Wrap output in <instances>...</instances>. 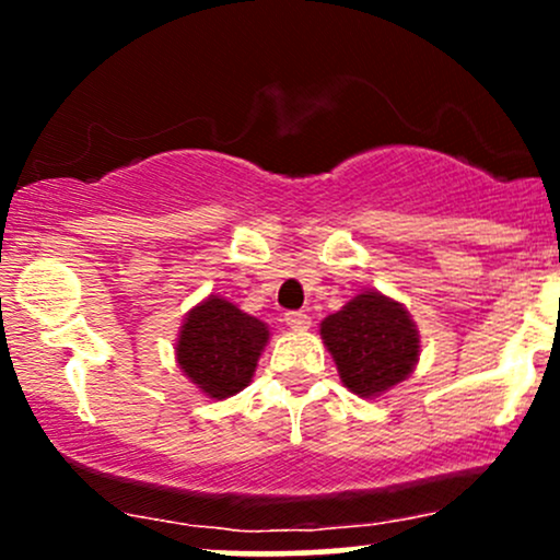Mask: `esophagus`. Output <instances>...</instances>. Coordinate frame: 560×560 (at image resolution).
Returning a JSON list of instances; mask_svg holds the SVG:
<instances>
[{
  "instance_id": "esophagus-1",
  "label": "esophagus",
  "mask_w": 560,
  "mask_h": 560,
  "mask_svg": "<svg viewBox=\"0 0 560 560\" xmlns=\"http://www.w3.org/2000/svg\"><path fill=\"white\" fill-rule=\"evenodd\" d=\"M284 320H287L289 326H292V329H298V331L311 329V316H307L305 311H289L287 316H284Z\"/></svg>"
}]
</instances>
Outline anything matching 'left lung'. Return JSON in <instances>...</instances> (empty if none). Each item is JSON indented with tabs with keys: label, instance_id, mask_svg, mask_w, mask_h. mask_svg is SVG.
<instances>
[{
	"label": "left lung",
	"instance_id": "obj_1",
	"mask_svg": "<svg viewBox=\"0 0 560 560\" xmlns=\"http://www.w3.org/2000/svg\"><path fill=\"white\" fill-rule=\"evenodd\" d=\"M345 387L361 397H376L419 363V331L400 302L378 292H363L320 324Z\"/></svg>",
	"mask_w": 560,
	"mask_h": 560
}]
</instances>
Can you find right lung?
Returning <instances> with one entry per match:
<instances>
[{
	"instance_id": "add662e5",
	"label": "right lung",
	"mask_w": 560,
	"mask_h": 560,
	"mask_svg": "<svg viewBox=\"0 0 560 560\" xmlns=\"http://www.w3.org/2000/svg\"><path fill=\"white\" fill-rule=\"evenodd\" d=\"M266 342L268 326L260 318L210 294L186 316L176 358L191 384L208 397L223 400L247 387Z\"/></svg>"
}]
</instances>
